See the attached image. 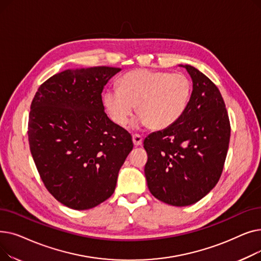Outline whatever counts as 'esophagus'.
<instances>
[{
  "label": "esophagus",
  "mask_w": 261,
  "mask_h": 261,
  "mask_svg": "<svg viewBox=\"0 0 261 261\" xmlns=\"http://www.w3.org/2000/svg\"><path fill=\"white\" fill-rule=\"evenodd\" d=\"M132 141H133L134 146H140V145H142L143 138L140 134H133L132 135Z\"/></svg>",
  "instance_id": "1"
}]
</instances>
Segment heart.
Listing matches in <instances>:
<instances>
[{
    "instance_id": "obj_1",
    "label": "heart",
    "mask_w": 261,
    "mask_h": 261,
    "mask_svg": "<svg viewBox=\"0 0 261 261\" xmlns=\"http://www.w3.org/2000/svg\"><path fill=\"white\" fill-rule=\"evenodd\" d=\"M191 94L190 80L184 74L133 70L118 80V90H108L103 105L116 125L123 127L133 113L140 115L133 126L147 125L163 130L181 118Z\"/></svg>"
}]
</instances>
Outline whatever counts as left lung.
<instances>
[{"label":"left lung","mask_w":261,"mask_h":261,"mask_svg":"<svg viewBox=\"0 0 261 261\" xmlns=\"http://www.w3.org/2000/svg\"><path fill=\"white\" fill-rule=\"evenodd\" d=\"M193 79L185 112L172 126L144 141L147 185L158 200L187 206L206 196L220 179L230 125L222 95L214 82L191 65H181Z\"/></svg>","instance_id":"1"}]
</instances>
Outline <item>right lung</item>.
Segmentation results:
<instances>
[{"instance_id":"add662e5","label":"right lung","mask_w":261,"mask_h":261,"mask_svg":"<svg viewBox=\"0 0 261 261\" xmlns=\"http://www.w3.org/2000/svg\"><path fill=\"white\" fill-rule=\"evenodd\" d=\"M119 67L66 70L41 85L31 105L29 142L49 194L65 206H97L115 190L133 148L128 131L110 119L101 93Z\"/></svg>"}]
</instances>
